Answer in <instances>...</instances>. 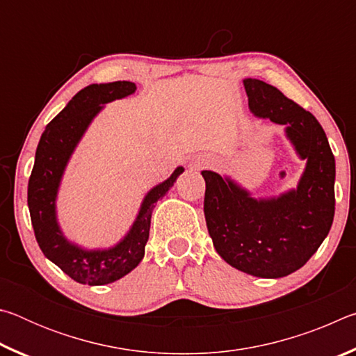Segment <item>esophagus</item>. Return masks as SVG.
<instances>
[{"label":"esophagus","mask_w":356,"mask_h":356,"mask_svg":"<svg viewBox=\"0 0 356 356\" xmlns=\"http://www.w3.org/2000/svg\"><path fill=\"white\" fill-rule=\"evenodd\" d=\"M207 163H209V159H207V156H204V155L196 156V159L193 160V166H195V168H202V166H206Z\"/></svg>","instance_id":"34e87169"}]
</instances>
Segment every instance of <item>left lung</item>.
<instances>
[{
    "instance_id": "left-lung-1",
    "label": "left lung",
    "mask_w": 356,
    "mask_h": 356,
    "mask_svg": "<svg viewBox=\"0 0 356 356\" xmlns=\"http://www.w3.org/2000/svg\"><path fill=\"white\" fill-rule=\"evenodd\" d=\"M250 111L284 125L305 171L297 188L256 197L236 180L202 171L204 215L218 254L257 278H282L309 261L328 236L334 216V155L318 120L272 84L245 78Z\"/></svg>"
}]
</instances>
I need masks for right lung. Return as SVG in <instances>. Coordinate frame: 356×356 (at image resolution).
Returning a JSON list of instances; mask_svg holds the SVG:
<instances>
[{
  "label": "right lung",
  "mask_w": 356,
  "mask_h": 356,
  "mask_svg": "<svg viewBox=\"0 0 356 356\" xmlns=\"http://www.w3.org/2000/svg\"><path fill=\"white\" fill-rule=\"evenodd\" d=\"M135 91L136 84L131 81L89 84L47 125L35 150L28 184V207L35 240L45 257L80 284H110L130 273L143 261L155 204L185 171L184 166H177L165 182L147 191L134 225L114 246L89 250L64 236L58 221L56 200L70 156L105 104L127 97Z\"/></svg>",
  "instance_id": "obj_1"
}]
</instances>
